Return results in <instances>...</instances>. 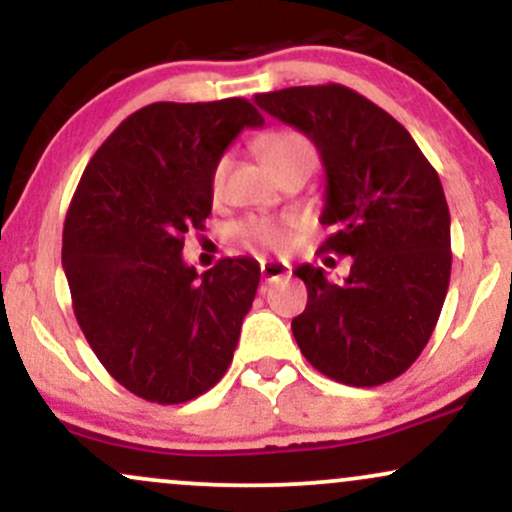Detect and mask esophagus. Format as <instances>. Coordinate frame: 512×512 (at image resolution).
<instances>
[{"label": "esophagus", "instance_id": "34e87169", "mask_svg": "<svg viewBox=\"0 0 512 512\" xmlns=\"http://www.w3.org/2000/svg\"><path fill=\"white\" fill-rule=\"evenodd\" d=\"M260 274L264 281H276V279H286L291 274V267L281 260H262L260 262Z\"/></svg>", "mask_w": 512, "mask_h": 512}]
</instances>
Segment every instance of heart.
<instances>
[{"label": "heart", "mask_w": 512, "mask_h": 512, "mask_svg": "<svg viewBox=\"0 0 512 512\" xmlns=\"http://www.w3.org/2000/svg\"><path fill=\"white\" fill-rule=\"evenodd\" d=\"M262 151L274 170L293 161L315 163V149L296 129H276L262 139ZM228 168H231V156L223 154L214 161L209 170V195L211 199H221L226 190ZM233 236L248 248H269L281 250L289 243V223L269 221V219H245L233 228Z\"/></svg>", "instance_id": "heart-1"}]
</instances>
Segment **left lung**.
Instances as JSON below:
<instances>
[{
    "label": "left lung",
    "mask_w": 512,
    "mask_h": 512,
    "mask_svg": "<svg viewBox=\"0 0 512 512\" xmlns=\"http://www.w3.org/2000/svg\"><path fill=\"white\" fill-rule=\"evenodd\" d=\"M301 129L325 166L322 252L349 255L342 284L301 264L308 305L291 330L310 366L337 383L383 385L431 339L450 284V211L436 168L390 113L339 84L257 93Z\"/></svg>",
    "instance_id": "8db88e82"
}]
</instances>
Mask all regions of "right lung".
Listing matches in <instances>:
<instances>
[{"instance_id": "1", "label": "right lung", "mask_w": 512, "mask_h": 512, "mask_svg": "<svg viewBox=\"0 0 512 512\" xmlns=\"http://www.w3.org/2000/svg\"><path fill=\"white\" fill-rule=\"evenodd\" d=\"M264 117L245 98L151 103L105 139L81 175L62 233L76 322L132 395L190 402L233 361L260 264L226 257L197 274L185 233L211 214L209 170Z\"/></svg>"}]
</instances>
